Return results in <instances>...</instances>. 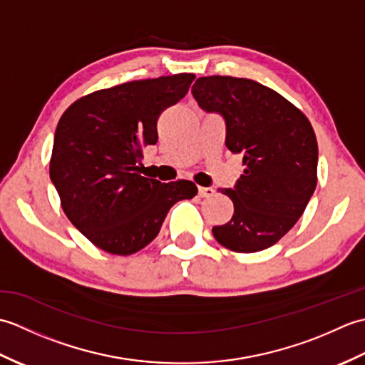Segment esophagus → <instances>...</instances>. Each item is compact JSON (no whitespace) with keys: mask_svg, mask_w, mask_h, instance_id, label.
I'll use <instances>...</instances> for the list:
<instances>
[{"mask_svg":"<svg viewBox=\"0 0 365 365\" xmlns=\"http://www.w3.org/2000/svg\"><path fill=\"white\" fill-rule=\"evenodd\" d=\"M215 195L213 188H205V187H199V196L200 197H212Z\"/></svg>","mask_w":365,"mask_h":365,"instance_id":"obj_1","label":"esophagus"}]
</instances>
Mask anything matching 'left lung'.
Masks as SVG:
<instances>
[{"instance_id": "8db88e82", "label": "left lung", "mask_w": 365, "mask_h": 365, "mask_svg": "<svg viewBox=\"0 0 365 365\" xmlns=\"http://www.w3.org/2000/svg\"><path fill=\"white\" fill-rule=\"evenodd\" d=\"M207 113L226 122V145L243 155L234 188L232 220L212 229L235 252L276 245L304 213L317 187L319 145L311 122L297 106L263 84L234 76H202L191 89Z\"/></svg>"}]
</instances>
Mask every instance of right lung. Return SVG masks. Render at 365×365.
<instances>
[{
  "label": "right lung",
  "mask_w": 365,
  "mask_h": 365,
  "mask_svg": "<svg viewBox=\"0 0 365 365\" xmlns=\"http://www.w3.org/2000/svg\"><path fill=\"white\" fill-rule=\"evenodd\" d=\"M195 73L138 80L76 100L59 119L50 178L73 226L100 250L135 254L158 235L168 212L192 199L191 180L141 175L143 149L157 144V120L187 96Z\"/></svg>",
  "instance_id": "right-lung-1"
}]
</instances>
